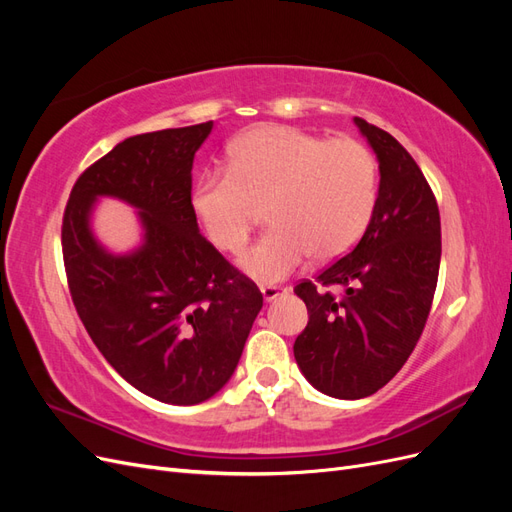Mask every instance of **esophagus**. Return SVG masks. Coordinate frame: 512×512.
I'll use <instances>...</instances> for the list:
<instances>
[{
	"mask_svg": "<svg viewBox=\"0 0 512 512\" xmlns=\"http://www.w3.org/2000/svg\"><path fill=\"white\" fill-rule=\"evenodd\" d=\"M260 292H262V299L273 301V299L280 297V294L288 292V288H282V286H260Z\"/></svg>",
	"mask_w": 512,
	"mask_h": 512,
	"instance_id": "obj_1",
	"label": "esophagus"
}]
</instances>
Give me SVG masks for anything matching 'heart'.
Instances as JSON below:
<instances>
[{
	"instance_id": "b5f03b06",
	"label": "heart",
	"mask_w": 512,
	"mask_h": 512,
	"mask_svg": "<svg viewBox=\"0 0 512 512\" xmlns=\"http://www.w3.org/2000/svg\"><path fill=\"white\" fill-rule=\"evenodd\" d=\"M378 203V162L365 145L262 126L228 151V170H205L192 205L209 241L237 254L250 241L258 209L269 232L239 258L260 284L280 282L309 256L331 260L356 245Z\"/></svg>"
}]
</instances>
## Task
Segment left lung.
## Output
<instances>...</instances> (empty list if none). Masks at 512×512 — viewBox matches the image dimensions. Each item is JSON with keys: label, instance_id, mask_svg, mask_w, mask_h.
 I'll use <instances>...</instances> for the list:
<instances>
[{"label": "left lung", "instance_id": "obj_1", "mask_svg": "<svg viewBox=\"0 0 512 512\" xmlns=\"http://www.w3.org/2000/svg\"><path fill=\"white\" fill-rule=\"evenodd\" d=\"M354 123L378 158L374 218L352 252L294 286L309 314L294 359L314 389L337 399L374 395L404 367L425 329L442 254L440 211L421 168L389 132Z\"/></svg>", "mask_w": 512, "mask_h": 512}]
</instances>
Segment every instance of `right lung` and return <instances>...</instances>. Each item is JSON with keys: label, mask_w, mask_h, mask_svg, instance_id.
Instances as JSON below:
<instances>
[{"label": "right lung", "mask_w": 512, "mask_h": 512, "mask_svg": "<svg viewBox=\"0 0 512 512\" xmlns=\"http://www.w3.org/2000/svg\"><path fill=\"white\" fill-rule=\"evenodd\" d=\"M213 121L136 134L76 179L61 250L76 312L117 374L175 406L213 397L235 371L262 307L247 280L200 235L192 205L194 153ZM102 195L139 209L144 243L104 251L90 232Z\"/></svg>", "instance_id": "add662e5"}]
</instances>
